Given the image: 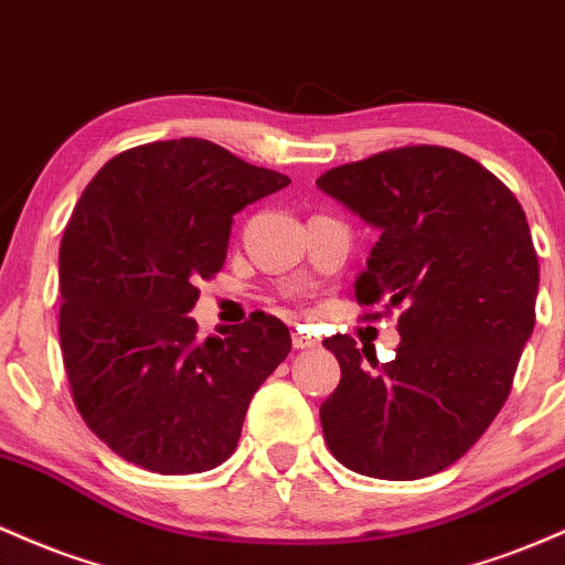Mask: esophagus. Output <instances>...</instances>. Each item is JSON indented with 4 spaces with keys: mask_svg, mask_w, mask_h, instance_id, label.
I'll list each match as a JSON object with an SVG mask.
<instances>
[{
    "mask_svg": "<svg viewBox=\"0 0 565 565\" xmlns=\"http://www.w3.org/2000/svg\"><path fill=\"white\" fill-rule=\"evenodd\" d=\"M294 347H296V350H317V347H320V341L312 339L309 333H303L301 328H296V331H294Z\"/></svg>",
    "mask_w": 565,
    "mask_h": 565,
    "instance_id": "1",
    "label": "esophagus"
}]
</instances>
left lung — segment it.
I'll list each match as a JSON object with an SVG mask.
<instances>
[{"label":"left lung","instance_id":"obj_1","mask_svg":"<svg viewBox=\"0 0 565 565\" xmlns=\"http://www.w3.org/2000/svg\"><path fill=\"white\" fill-rule=\"evenodd\" d=\"M317 189L379 230L358 301L403 307L401 347L382 367L350 335L322 341L341 365L320 405L328 448L367 478L446 470L499 414L534 333L539 258L521 202L483 164L443 146L341 164Z\"/></svg>","mask_w":565,"mask_h":565}]
</instances>
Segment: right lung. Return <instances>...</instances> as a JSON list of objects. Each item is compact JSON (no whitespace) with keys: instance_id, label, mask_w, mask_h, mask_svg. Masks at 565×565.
Wrapping results in <instances>:
<instances>
[{"instance_id":"right-lung-1","label":"right lung","mask_w":565,"mask_h":565,"mask_svg":"<svg viewBox=\"0 0 565 565\" xmlns=\"http://www.w3.org/2000/svg\"><path fill=\"white\" fill-rule=\"evenodd\" d=\"M288 183L175 138L122 151L82 192L58 253L63 365L82 419L125 461L192 475L237 448L290 333L256 312L226 339H200L189 312L226 262L234 213Z\"/></svg>"}]
</instances>
